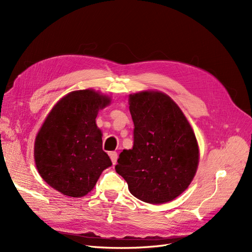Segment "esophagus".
Wrapping results in <instances>:
<instances>
[{"mask_svg": "<svg viewBox=\"0 0 252 252\" xmlns=\"http://www.w3.org/2000/svg\"><path fill=\"white\" fill-rule=\"evenodd\" d=\"M110 158H111V161L113 163V165H115L117 163V153L116 152H111L109 154Z\"/></svg>", "mask_w": 252, "mask_h": 252, "instance_id": "1", "label": "esophagus"}]
</instances>
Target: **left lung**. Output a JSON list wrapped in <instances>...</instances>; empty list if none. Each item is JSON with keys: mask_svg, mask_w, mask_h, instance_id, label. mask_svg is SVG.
Wrapping results in <instances>:
<instances>
[{"mask_svg": "<svg viewBox=\"0 0 252 252\" xmlns=\"http://www.w3.org/2000/svg\"><path fill=\"white\" fill-rule=\"evenodd\" d=\"M134 123L132 150L120 153L116 172L138 199L159 204L173 200L197 170L196 137L180 107L160 91L129 95Z\"/></svg>", "mask_w": 252, "mask_h": 252, "instance_id": "obj_1", "label": "left lung"}]
</instances>
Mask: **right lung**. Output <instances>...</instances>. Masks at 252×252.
I'll return each mask as SVG.
<instances>
[{
    "label": "right lung",
    "instance_id": "1",
    "mask_svg": "<svg viewBox=\"0 0 252 252\" xmlns=\"http://www.w3.org/2000/svg\"><path fill=\"white\" fill-rule=\"evenodd\" d=\"M110 97L92 89L68 93L54 106L35 139V164L43 181L70 197L85 196L112 165L95 124Z\"/></svg>",
    "mask_w": 252,
    "mask_h": 252
}]
</instances>
